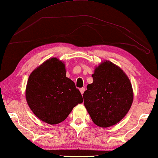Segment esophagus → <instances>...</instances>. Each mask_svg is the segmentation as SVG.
<instances>
[{
	"instance_id": "1",
	"label": "esophagus",
	"mask_w": 158,
	"mask_h": 158,
	"mask_svg": "<svg viewBox=\"0 0 158 158\" xmlns=\"http://www.w3.org/2000/svg\"><path fill=\"white\" fill-rule=\"evenodd\" d=\"M85 89L84 87L81 88V89H80V91H81V93L82 94V95L83 94V93H84V92H85Z\"/></svg>"
}]
</instances>
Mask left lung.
Here are the masks:
<instances>
[{
	"label": "left lung",
	"mask_w": 158,
	"mask_h": 158,
	"mask_svg": "<svg viewBox=\"0 0 158 158\" xmlns=\"http://www.w3.org/2000/svg\"><path fill=\"white\" fill-rule=\"evenodd\" d=\"M93 82L83 94L84 104L96 125L107 128L122 119L133 101L128 76L111 62L106 61L95 69Z\"/></svg>",
	"instance_id": "1"
}]
</instances>
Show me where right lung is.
<instances>
[{"label": "right lung", "mask_w": 158, "mask_h": 158, "mask_svg": "<svg viewBox=\"0 0 158 158\" xmlns=\"http://www.w3.org/2000/svg\"><path fill=\"white\" fill-rule=\"evenodd\" d=\"M26 97L33 113L51 125L65 120L73 107L83 102L73 81L66 77L64 64L55 57L46 60L30 75Z\"/></svg>", "instance_id": "obj_1"}]
</instances>
